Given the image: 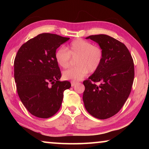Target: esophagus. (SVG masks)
Returning a JSON list of instances; mask_svg holds the SVG:
<instances>
[{"label": "esophagus", "instance_id": "1", "mask_svg": "<svg viewBox=\"0 0 149 149\" xmlns=\"http://www.w3.org/2000/svg\"><path fill=\"white\" fill-rule=\"evenodd\" d=\"M71 84H72V87H74V86H75V85L76 84H77V82H75V81H72L71 82Z\"/></svg>", "mask_w": 149, "mask_h": 149}]
</instances>
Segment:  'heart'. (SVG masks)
<instances>
[{
	"label": "heart",
	"instance_id": "obj_1",
	"mask_svg": "<svg viewBox=\"0 0 149 149\" xmlns=\"http://www.w3.org/2000/svg\"><path fill=\"white\" fill-rule=\"evenodd\" d=\"M70 57L75 58L76 66L65 70L62 77L65 80L80 81L89 73H94L99 68L103 60V51L97 45H93L82 39L72 41L64 49L60 48L55 52L54 58L57 64L62 68L70 65Z\"/></svg>",
	"mask_w": 149,
	"mask_h": 149
}]
</instances>
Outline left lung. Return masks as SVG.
<instances>
[{
	"label": "left lung",
	"instance_id": "1",
	"mask_svg": "<svg viewBox=\"0 0 149 149\" xmlns=\"http://www.w3.org/2000/svg\"><path fill=\"white\" fill-rule=\"evenodd\" d=\"M86 39L99 44L103 60L99 68L84 81L83 100L91 115L107 119L119 112L129 97L134 79L133 60L125 45L113 37L100 34Z\"/></svg>",
	"mask_w": 149,
	"mask_h": 149
}]
</instances>
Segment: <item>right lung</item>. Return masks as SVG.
<instances>
[{"mask_svg": "<svg viewBox=\"0 0 149 149\" xmlns=\"http://www.w3.org/2000/svg\"><path fill=\"white\" fill-rule=\"evenodd\" d=\"M70 38L41 33L22 45L14 60L17 92L26 109L35 116L48 118L61 107L64 91L71 87L60 81L61 72L54 54Z\"/></svg>", "mask_w": 149, "mask_h": 149, "instance_id": "add662e5", "label": "right lung"}]
</instances>
